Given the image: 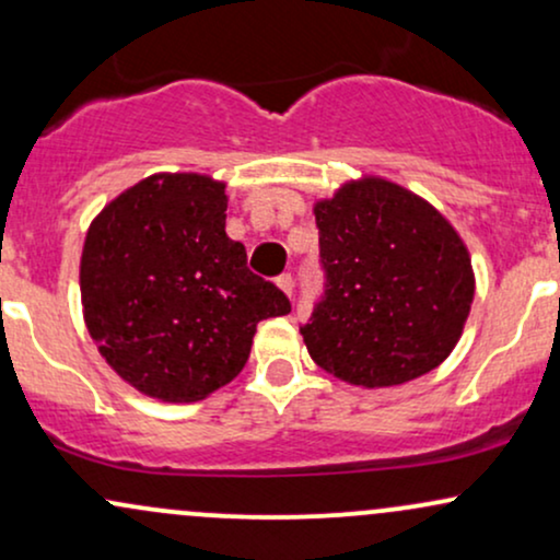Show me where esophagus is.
Returning a JSON list of instances; mask_svg holds the SVG:
<instances>
[{"mask_svg": "<svg viewBox=\"0 0 560 560\" xmlns=\"http://www.w3.org/2000/svg\"><path fill=\"white\" fill-rule=\"evenodd\" d=\"M276 287H279L281 292H284V294H292V289H294V279H292V273H281L279 279H276Z\"/></svg>", "mask_w": 560, "mask_h": 560, "instance_id": "obj_1", "label": "esophagus"}]
</instances>
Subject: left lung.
<instances>
[{
	"label": "left lung",
	"instance_id": "8db88e82",
	"mask_svg": "<svg viewBox=\"0 0 560 560\" xmlns=\"http://www.w3.org/2000/svg\"><path fill=\"white\" fill-rule=\"evenodd\" d=\"M313 213L326 292L300 334L315 365L365 388L401 386L441 365L475 298L456 229L383 177L347 182Z\"/></svg>",
	"mask_w": 560,
	"mask_h": 560
}]
</instances>
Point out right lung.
I'll use <instances>...</instances> for the list:
<instances>
[{
  "instance_id": "obj_1",
  "label": "right lung",
  "mask_w": 560,
  "mask_h": 560,
  "mask_svg": "<svg viewBox=\"0 0 560 560\" xmlns=\"http://www.w3.org/2000/svg\"><path fill=\"white\" fill-rule=\"evenodd\" d=\"M224 187L208 174H151L88 226V334L119 378L159 401H198L226 386L258 323L292 310L226 237Z\"/></svg>"
}]
</instances>
